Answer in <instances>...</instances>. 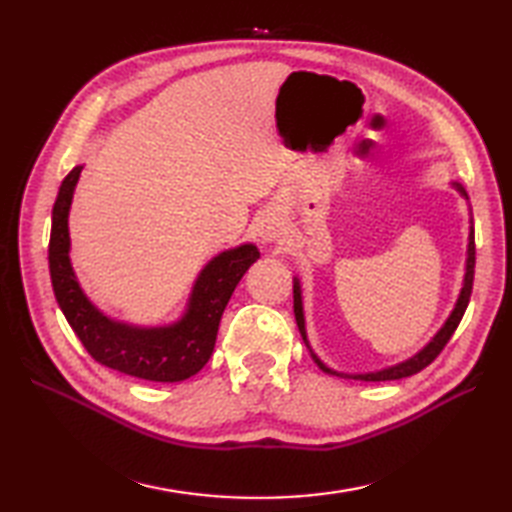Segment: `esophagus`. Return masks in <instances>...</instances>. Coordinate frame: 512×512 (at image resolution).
I'll list each match as a JSON object with an SVG mask.
<instances>
[{
	"label": "esophagus",
	"instance_id": "1",
	"mask_svg": "<svg viewBox=\"0 0 512 512\" xmlns=\"http://www.w3.org/2000/svg\"><path fill=\"white\" fill-rule=\"evenodd\" d=\"M284 235V224H281L277 217H264L262 222H259V237L264 239V242H275Z\"/></svg>",
	"mask_w": 512,
	"mask_h": 512
}]
</instances>
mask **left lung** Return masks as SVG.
Returning <instances> with one entry per match:
<instances>
[{"instance_id":"left-lung-1","label":"left lung","mask_w":512,"mask_h":512,"mask_svg":"<svg viewBox=\"0 0 512 512\" xmlns=\"http://www.w3.org/2000/svg\"><path fill=\"white\" fill-rule=\"evenodd\" d=\"M455 191H458L464 200H469V195H466L464 187L460 182H451ZM473 275H475V231L471 226V233H469V246H466V273H464V281H462V290L458 295V301H455V306L451 310V314L447 317V321H444L442 328L433 334V339L422 347L420 352H416L413 356H409L407 361L402 363H396L391 367H383V369H376V372H365V374H345V372H336V369L325 365L321 358L314 354V350L310 347V341H308V332H306V317H303V299H301V284H299V277H295V281H292V292H295V319H297V325H299V332H301V339L303 343L308 345V350L314 358V363H317L323 372L328 374H336V376H345V378H356V380H374V383H378V380H398V378H407V376H413L418 374L420 369L427 367L433 358H436L442 350L444 345L449 343V339L453 336L455 328H458L462 317H464V310L466 306H469V299H471V290H473Z\"/></svg>"}]
</instances>
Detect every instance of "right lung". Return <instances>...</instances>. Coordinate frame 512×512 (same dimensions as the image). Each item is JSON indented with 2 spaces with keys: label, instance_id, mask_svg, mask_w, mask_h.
Listing matches in <instances>:
<instances>
[{
  "label": "right lung",
  "instance_id": "obj_1",
  "mask_svg": "<svg viewBox=\"0 0 512 512\" xmlns=\"http://www.w3.org/2000/svg\"><path fill=\"white\" fill-rule=\"evenodd\" d=\"M83 165L74 167L59 187L52 206L50 279L52 290L70 328L96 363L116 372L154 383H180L209 363L222 312L239 279L259 259L255 244L222 250L206 264L178 321L169 325H134L107 317L85 295L70 262L68 215Z\"/></svg>",
  "mask_w": 512,
  "mask_h": 512
}]
</instances>
